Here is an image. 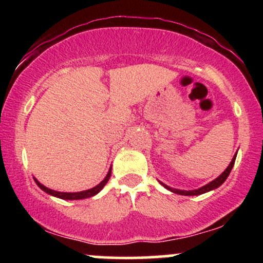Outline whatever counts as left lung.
<instances>
[{
    "mask_svg": "<svg viewBox=\"0 0 263 263\" xmlns=\"http://www.w3.org/2000/svg\"><path fill=\"white\" fill-rule=\"evenodd\" d=\"M236 155H237V152L235 153L234 157H232V159H231L230 164L228 165V168H226V170H225L224 172H222V173L220 174V176H219L218 178H215V179L211 180L210 183L205 184V185L200 186V188H198V189H194V190H182V189L171 188V186H168L167 184H164V183H162V182H159V183H161L162 185L164 186L165 189L171 190L172 193H176V194H179V195H186V197H190V195H200V194H204V193L210 192V190H214V189L219 188V186L221 185V184L225 182L226 178H228V177H229V174H230V172H231V170H232V167H234V164H235V159H236Z\"/></svg>",
    "mask_w": 263,
    "mask_h": 263,
    "instance_id": "1",
    "label": "left lung"
}]
</instances>
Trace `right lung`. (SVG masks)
Wrapping results in <instances>:
<instances>
[{
	"mask_svg": "<svg viewBox=\"0 0 263 263\" xmlns=\"http://www.w3.org/2000/svg\"><path fill=\"white\" fill-rule=\"evenodd\" d=\"M111 177V168L108 170L106 177L104 178V180H102L101 183H99L98 185L93 186L91 189H87V190H83V192H77V193H66V192H57V190H53V189H49L47 188V186H44L43 184L39 183L37 179L34 178V182L37 183V185L41 188L43 192L47 193V194L49 195H53V197L55 198H59V199H64V200H80V199H86V198H91L93 195L98 194L100 190L104 188L105 185H106V183L108 182V179H110Z\"/></svg>",
	"mask_w": 263,
	"mask_h": 263,
	"instance_id": "add662e5",
	"label": "right lung"
}]
</instances>
